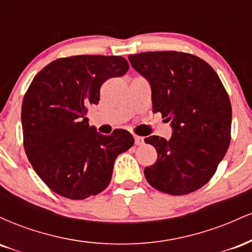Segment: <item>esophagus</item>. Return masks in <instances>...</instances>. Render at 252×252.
Here are the masks:
<instances>
[{
    "label": "esophagus",
    "mask_w": 252,
    "mask_h": 252,
    "mask_svg": "<svg viewBox=\"0 0 252 252\" xmlns=\"http://www.w3.org/2000/svg\"><path fill=\"white\" fill-rule=\"evenodd\" d=\"M134 138H135V144H136V146H142V144L144 143L143 137H141V136L135 135Z\"/></svg>",
    "instance_id": "1"
}]
</instances>
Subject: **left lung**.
<instances>
[{"instance_id":"1","label":"left lung","mask_w":252,"mask_h":252,"mask_svg":"<svg viewBox=\"0 0 252 252\" xmlns=\"http://www.w3.org/2000/svg\"><path fill=\"white\" fill-rule=\"evenodd\" d=\"M148 80L153 112L172 126L168 141L149 136L158 160L144 168L150 186L172 195L189 194L212 178L231 140L232 110L216 71L200 58L175 51L128 57Z\"/></svg>"}]
</instances>
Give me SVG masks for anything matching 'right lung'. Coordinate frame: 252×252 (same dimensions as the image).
<instances>
[{
    "mask_svg": "<svg viewBox=\"0 0 252 252\" xmlns=\"http://www.w3.org/2000/svg\"><path fill=\"white\" fill-rule=\"evenodd\" d=\"M128 70L122 57L76 56L54 60L34 77L22 102L25 150L59 195L82 200L102 192L117 156L134 144L126 130L102 135L86 117L88 106L99 102L102 84Z\"/></svg>",
    "mask_w": 252,
    "mask_h": 252,
    "instance_id": "add662e5",
    "label": "right lung"
}]
</instances>
